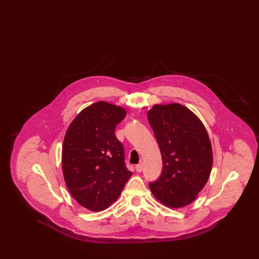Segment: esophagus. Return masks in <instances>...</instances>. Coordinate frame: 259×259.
Wrapping results in <instances>:
<instances>
[{
  "label": "esophagus",
  "mask_w": 259,
  "mask_h": 259,
  "mask_svg": "<svg viewBox=\"0 0 259 259\" xmlns=\"http://www.w3.org/2000/svg\"><path fill=\"white\" fill-rule=\"evenodd\" d=\"M136 171L138 172H141L143 171V168H144V164L141 162V163H139L138 165H136Z\"/></svg>",
  "instance_id": "34e87169"
}]
</instances>
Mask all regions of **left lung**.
<instances>
[{"mask_svg":"<svg viewBox=\"0 0 259 259\" xmlns=\"http://www.w3.org/2000/svg\"><path fill=\"white\" fill-rule=\"evenodd\" d=\"M148 119L163 161L160 177L149 184L150 190L166 207H185L209 180L212 149L208 132L194 112L178 103L154 105Z\"/></svg>","mask_w":259,"mask_h":259,"instance_id":"obj_1","label":"left lung"}]
</instances>
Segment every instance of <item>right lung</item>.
<instances>
[{
	"mask_svg": "<svg viewBox=\"0 0 259 259\" xmlns=\"http://www.w3.org/2000/svg\"><path fill=\"white\" fill-rule=\"evenodd\" d=\"M126 115L122 107L99 101L80 111L63 142L62 170L74 200L92 211L108 209L132 176L114 130Z\"/></svg>",
	"mask_w": 259,
	"mask_h": 259,
	"instance_id": "add662e5",
	"label": "right lung"
}]
</instances>
